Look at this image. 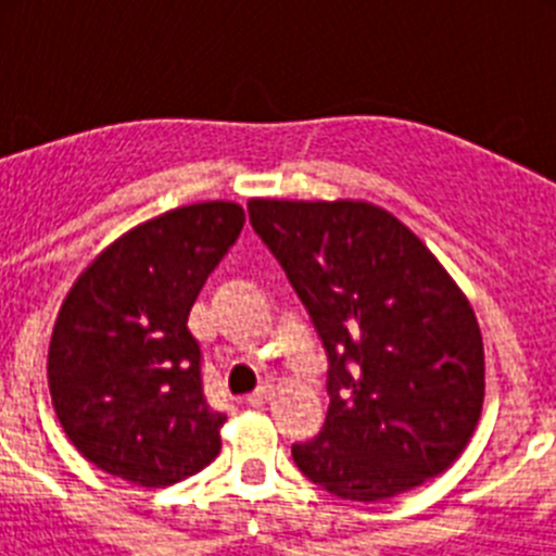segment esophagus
Here are the masks:
<instances>
[{
	"label": "esophagus",
	"mask_w": 556,
	"mask_h": 556,
	"mask_svg": "<svg viewBox=\"0 0 556 556\" xmlns=\"http://www.w3.org/2000/svg\"><path fill=\"white\" fill-rule=\"evenodd\" d=\"M269 395H273V390H269V387L264 384V387H258V390H255L253 395L244 397V404H248V406H264L269 401Z\"/></svg>",
	"instance_id": "esophagus-1"
}]
</instances>
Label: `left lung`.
Wrapping results in <instances>:
<instances>
[{
  "label": "left lung",
  "mask_w": 556,
  "mask_h": 556,
  "mask_svg": "<svg viewBox=\"0 0 556 556\" xmlns=\"http://www.w3.org/2000/svg\"><path fill=\"white\" fill-rule=\"evenodd\" d=\"M248 214L328 356L326 426L292 445L301 473L351 501L443 473L484 401L468 298L404 223L370 203L250 200Z\"/></svg>",
  "instance_id": "8db88e82"
}]
</instances>
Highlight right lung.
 Wrapping results in <instances>:
<instances>
[{"label": "right lung", "mask_w": 556, "mask_h": 556, "mask_svg": "<svg viewBox=\"0 0 556 556\" xmlns=\"http://www.w3.org/2000/svg\"><path fill=\"white\" fill-rule=\"evenodd\" d=\"M242 225L223 200L166 211L97 255L66 294L49 392L68 440L105 473L166 488L219 454L225 415L205 401L186 320Z\"/></svg>", "instance_id": "right-lung-1"}]
</instances>
